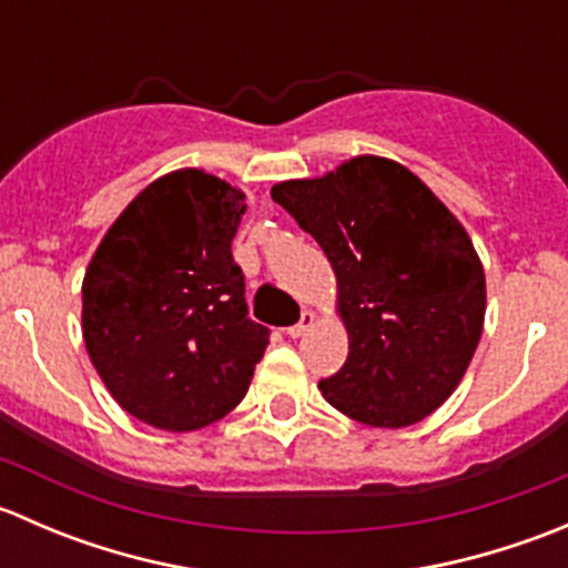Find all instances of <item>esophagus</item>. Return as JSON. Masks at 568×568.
<instances>
[{"mask_svg": "<svg viewBox=\"0 0 568 568\" xmlns=\"http://www.w3.org/2000/svg\"><path fill=\"white\" fill-rule=\"evenodd\" d=\"M313 321H316V316H313L311 311H305V313H302V318L296 321L294 326H288V329H285V332H288L291 337H302V335H305L307 329H311V326H313Z\"/></svg>", "mask_w": 568, "mask_h": 568, "instance_id": "esophagus-1", "label": "esophagus"}]
</instances>
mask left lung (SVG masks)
<instances>
[{
  "label": "left lung",
  "mask_w": 568,
  "mask_h": 568,
  "mask_svg": "<svg viewBox=\"0 0 568 568\" xmlns=\"http://www.w3.org/2000/svg\"><path fill=\"white\" fill-rule=\"evenodd\" d=\"M337 277L348 357L324 398L352 420L404 428L459 387L484 332L486 280L462 222L398 162L357 156L272 186Z\"/></svg>",
  "instance_id": "obj_1"
}]
</instances>
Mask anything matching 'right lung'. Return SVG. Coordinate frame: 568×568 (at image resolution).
<instances>
[{
    "instance_id": "add662e5",
    "label": "right lung",
    "mask_w": 568,
    "mask_h": 568,
    "mask_svg": "<svg viewBox=\"0 0 568 568\" xmlns=\"http://www.w3.org/2000/svg\"><path fill=\"white\" fill-rule=\"evenodd\" d=\"M244 192L175 170L114 220L82 283L84 346L136 420L194 432L247 395L268 329L247 316L231 242Z\"/></svg>"
}]
</instances>
